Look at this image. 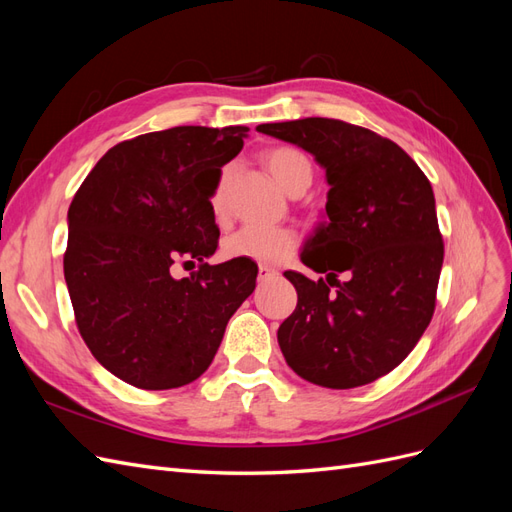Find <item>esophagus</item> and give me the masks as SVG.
<instances>
[{"label":"esophagus","mask_w":512,"mask_h":512,"mask_svg":"<svg viewBox=\"0 0 512 512\" xmlns=\"http://www.w3.org/2000/svg\"><path fill=\"white\" fill-rule=\"evenodd\" d=\"M277 269L269 267V265H260L258 267V280H269V277H275Z\"/></svg>","instance_id":"esophagus-1"}]
</instances>
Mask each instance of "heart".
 I'll list each match as a JSON object with an SVG mask.
<instances>
[{"label":"heart","instance_id":"heart-1","mask_svg":"<svg viewBox=\"0 0 512 512\" xmlns=\"http://www.w3.org/2000/svg\"><path fill=\"white\" fill-rule=\"evenodd\" d=\"M265 162L271 170L273 179L280 183V188L288 194L303 192L307 185L312 183V164H309L305 153L294 147H275L271 149ZM232 170L224 166L220 170L218 179L213 183V190L209 194L211 211L224 218L226 213V196H228V183H230ZM299 247L297 230L288 226H243L235 235H230L224 241V254L232 260H252L260 265H280L288 260Z\"/></svg>","mask_w":512,"mask_h":512}]
</instances>
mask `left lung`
Listing matches in <instances>:
<instances>
[{
	"label": "left lung",
	"instance_id": "1",
	"mask_svg": "<svg viewBox=\"0 0 512 512\" xmlns=\"http://www.w3.org/2000/svg\"><path fill=\"white\" fill-rule=\"evenodd\" d=\"M256 130L312 153L331 185L329 222L301 254L309 269L329 271L327 280L284 273L299 297L277 331L284 359L327 389L374 382L412 352L436 309L444 243L431 183L397 143L346 121L307 117Z\"/></svg>",
	"mask_w": 512,
	"mask_h": 512
}]
</instances>
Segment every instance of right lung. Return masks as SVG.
Here are the masks:
<instances>
[{
	"mask_svg": "<svg viewBox=\"0 0 512 512\" xmlns=\"http://www.w3.org/2000/svg\"><path fill=\"white\" fill-rule=\"evenodd\" d=\"M245 126H179L108 149L68 209L64 275L96 361L136 389L190 384L256 288L252 260L209 265L220 228L209 194ZM198 261L177 281L175 264Z\"/></svg>",
	"mask_w": 512,
	"mask_h": 512,
	"instance_id": "add662e5",
	"label": "right lung"
}]
</instances>
